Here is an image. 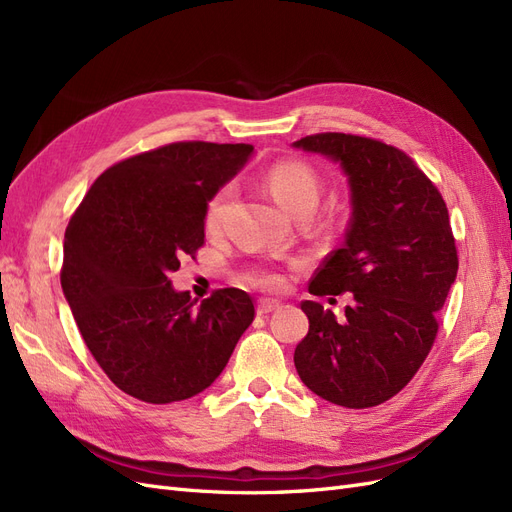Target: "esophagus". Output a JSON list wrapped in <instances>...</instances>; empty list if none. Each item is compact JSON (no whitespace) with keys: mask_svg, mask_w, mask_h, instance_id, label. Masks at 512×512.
<instances>
[{"mask_svg":"<svg viewBox=\"0 0 512 512\" xmlns=\"http://www.w3.org/2000/svg\"><path fill=\"white\" fill-rule=\"evenodd\" d=\"M275 309H280V303H277V301H269V299H262V301H258V305H256V314H258V316H267V314L275 312Z\"/></svg>","mask_w":512,"mask_h":512,"instance_id":"obj_1","label":"esophagus"}]
</instances>
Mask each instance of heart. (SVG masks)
<instances>
[{
  "mask_svg": "<svg viewBox=\"0 0 512 512\" xmlns=\"http://www.w3.org/2000/svg\"><path fill=\"white\" fill-rule=\"evenodd\" d=\"M267 188L286 211H290L292 215H299L303 211H314L320 196V177L307 162L282 160L269 168ZM230 194L232 188L226 185V188L215 192V196L209 200L205 215V222L209 228H215L222 220V213L228 205ZM245 282L258 290L280 292L286 286V273L280 269L258 267L245 273Z\"/></svg>",
  "mask_w": 512,
  "mask_h": 512,
  "instance_id": "obj_1",
  "label": "heart"
}]
</instances>
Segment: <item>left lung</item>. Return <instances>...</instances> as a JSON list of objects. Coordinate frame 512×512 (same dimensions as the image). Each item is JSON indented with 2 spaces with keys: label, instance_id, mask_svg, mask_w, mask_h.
<instances>
[{
  "label": "left lung",
  "instance_id": "8db88e82",
  "mask_svg": "<svg viewBox=\"0 0 512 512\" xmlns=\"http://www.w3.org/2000/svg\"><path fill=\"white\" fill-rule=\"evenodd\" d=\"M294 147L339 162L352 192L344 243L324 258L309 292L354 297L339 322L320 303H301L309 331L294 367L331 404L380 406L414 378L436 342V312L459 269L448 209L408 153L376 138L322 132Z\"/></svg>",
  "mask_w": 512,
  "mask_h": 512
}]
</instances>
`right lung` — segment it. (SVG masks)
I'll list each match as a JSON object with an SVG mask.
<instances>
[{
	"mask_svg": "<svg viewBox=\"0 0 512 512\" xmlns=\"http://www.w3.org/2000/svg\"><path fill=\"white\" fill-rule=\"evenodd\" d=\"M252 145L181 141L106 168L66 228L61 288L89 352L123 393L173 404L222 374L254 301L220 288L192 301L170 286L205 245L209 200Z\"/></svg>",
	"mask_w": 512,
	"mask_h": 512,
	"instance_id": "1",
	"label": "right lung"
}]
</instances>
